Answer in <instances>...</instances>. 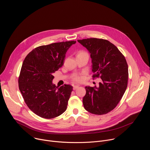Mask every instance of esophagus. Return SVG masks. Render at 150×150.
Here are the masks:
<instances>
[{
    "instance_id": "1",
    "label": "esophagus",
    "mask_w": 150,
    "mask_h": 150,
    "mask_svg": "<svg viewBox=\"0 0 150 150\" xmlns=\"http://www.w3.org/2000/svg\"><path fill=\"white\" fill-rule=\"evenodd\" d=\"M78 87H79V85H74V86H73V90H75L77 89Z\"/></svg>"
}]
</instances>
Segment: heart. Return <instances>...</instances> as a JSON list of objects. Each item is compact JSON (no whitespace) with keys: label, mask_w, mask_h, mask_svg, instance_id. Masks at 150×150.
Returning <instances> with one entry per match:
<instances>
[{"label":"heart","mask_w":150,"mask_h":150,"mask_svg":"<svg viewBox=\"0 0 150 150\" xmlns=\"http://www.w3.org/2000/svg\"><path fill=\"white\" fill-rule=\"evenodd\" d=\"M78 54H88V53L87 52H85L84 51H81L78 53ZM72 80L75 82H81L83 80V76L81 75V74H74L72 76Z\"/></svg>","instance_id":"heart-1"}]
</instances>
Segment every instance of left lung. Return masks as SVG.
<instances>
[{
  "label": "left lung",
  "mask_w": 150,
  "mask_h": 150,
  "mask_svg": "<svg viewBox=\"0 0 150 150\" xmlns=\"http://www.w3.org/2000/svg\"><path fill=\"white\" fill-rule=\"evenodd\" d=\"M90 53L93 79H101L99 87H85L82 101L85 109L98 115L113 110L122 98L127 86L128 67L126 59L109 41L97 38L78 40Z\"/></svg>",
  "instance_id": "8db88e82"
}]
</instances>
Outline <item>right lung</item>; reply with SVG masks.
<instances>
[{"label": "right lung", "mask_w": 150, "mask_h": 150, "mask_svg": "<svg viewBox=\"0 0 150 150\" xmlns=\"http://www.w3.org/2000/svg\"><path fill=\"white\" fill-rule=\"evenodd\" d=\"M76 41L38 46L25 57L18 78L19 89L28 108L45 119L56 117L67 110L73 90L71 85L52 83L53 74L63 65L68 49Z\"/></svg>", "instance_id": "add662e5"}]
</instances>
